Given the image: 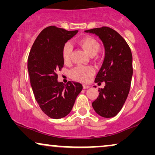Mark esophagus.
Masks as SVG:
<instances>
[{
	"label": "esophagus",
	"mask_w": 155,
	"mask_h": 155,
	"mask_svg": "<svg viewBox=\"0 0 155 155\" xmlns=\"http://www.w3.org/2000/svg\"><path fill=\"white\" fill-rule=\"evenodd\" d=\"M83 88H84V89H88V88H90V86L87 85V84H83Z\"/></svg>",
	"instance_id": "1"
}]
</instances>
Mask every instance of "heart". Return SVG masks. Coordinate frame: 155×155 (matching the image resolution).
<instances>
[{
  "label": "heart",
  "mask_w": 155,
  "mask_h": 155,
  "mask_svg": "<svg viewBox=\"0 0 155 155\" xmlns=\"http://www.w3.org/2000/svg\"><path fill=\"white\" fill-rule=\"evenodd\" d=\"M80 46L85 51L89 56H94L98 53L99 50V44L97 41L92 37H85L80 39L79 42ZM72 50V45L71 43L68 42L63 46L62 48V58L63 62L67 63L71 60ZM94 74V71L91 68L79 66L75 68L72 72V75L75 79L85 81L89 79Z\"/></svg>",
  "instance_id": "1"
}]
</instances>
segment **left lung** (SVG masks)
Instances as JSON below:
<instances>
[{
	"label": "left lung",
	"mask_w": 155,
	"mask_h": 155,
	"mask_svg": "<svg viewBox=\"0 0 155 155\" xmlns=\"http://www.w3.org/2000/svg\"><path fill=\"white\" fill-rule=\"evenodd\" d=\"M98 37L104 47L105 56L95 82H104L99 95L92 105L95 112L104 118H111L120 111L128 97L133 76V57L125 39L107 27L84 31Z\"/></svg>",
	"instance_id": "1"
}]
</instances>
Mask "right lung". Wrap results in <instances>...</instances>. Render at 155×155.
<instances>
[{
    "label": "right lung",
    "instance_id": "add662e5",
    "mask_svg": "<svg viewBox=\"0 0 155 155\" xmlns=\"http://www.w3.org/2000/svg\"><path fill=\"white\" fill-rule=\"evenodd\" d=\"M78 31L46 27L38 35L29 52L27 68L34 95L42 111L51 118L66 116L82 90L79 82H58L56 74L64 64L63 46Z\"/></svg>",
    "mask_w": 155,
    "mask_h": 155
}]
</instances>
